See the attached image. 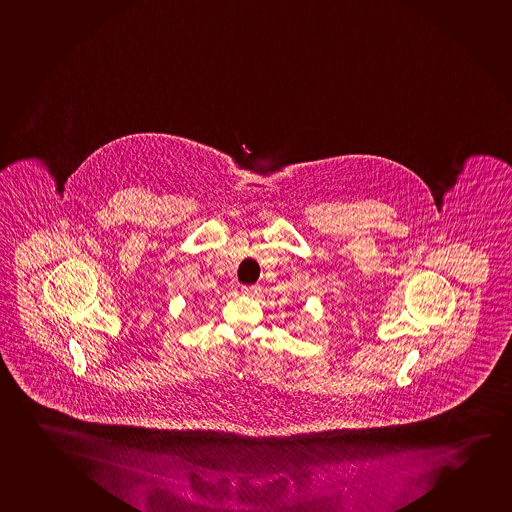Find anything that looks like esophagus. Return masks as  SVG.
<instances>
[{
    "instance_id": "1",
    "label": "esophagus",
    "mask_w": 512,
    "mask_h": 512,
    "mask_svg": "<svg viewBox=\"0 0 512 512\" xmlns=\"http://www.w3.org/2000/svg\"><path fill=\"white\" fill-rule=\"evenodd\" d=\"M260 293V286H257V284H252V286H241V295L250 296V298H253V296H257Z\"/></svg>"
}]
</instances>
